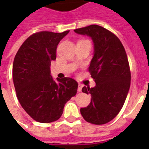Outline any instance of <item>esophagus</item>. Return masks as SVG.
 I'll return each instance as SVG.
<instances>
[{"label": "esophagus", "instance_id": "1", "mask_svg": "<svg viewBox=\"0 0 149 149\" xmlns=\"http://www.w3.org/2000/svg\"><path fill=\"white\" fill-rule=\"evenodd\" d=\"M83 86H83L82 84H79V85H78V89H77V91H79V92H81Z\"/></svg>", "mask_w": 149, "mask_h": 149}]
</instances>
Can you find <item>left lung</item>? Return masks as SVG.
I'll list each match as a JSON object with an SVG mask.
<instances>
[{"instance_id": "obj_1", "label": "left lung", "mask_w": 149, "mask_h": 149, "mask_svg": "<svg viewBox=\"0 0 149 149\" xmlns=\"http://www.w3.org/2000/svg\"><path fill=\"white\" fill-rule=\"evenodd\" d=\"M74 31L91 37L94 48L89 71L96 86L82 89L91 94V102L80 108V113L87 122L104 125L118 115L129 91L131 72L127 54L119 38L100 25L91 24Z\"/></svg>"}]
</instances>
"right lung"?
Here are the masks:
<instances>
[{"label":"right lung","instance_id":"1","mask_svg":"<svg viewBox=\"0 0 149 149\" xmlns=\"http://www.w3.org/2000/svg\"><path fill=\"white\" fill-rule=\"evenodd\" d=\"M70 31H40L29 36L17 51L13 63V81L17 97L30 117L41 123L57 120L65 103L77 94L78 84L70 77L51 76V62L57 45Z\"/></svg>","mask_w":149,"mask_h":149}]
</instances>
